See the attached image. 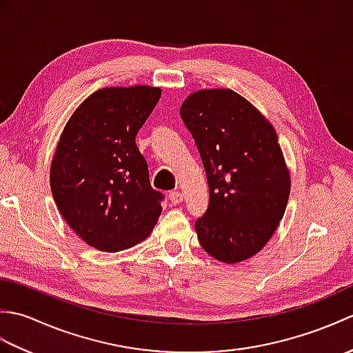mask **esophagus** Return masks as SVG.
Masks as SVG:
<instances>
[{"label":"esophagus","mask_w":353,"mask_h":353,"mask_svg":"<svg viewBox=\"0 0 353 353\" xmlns=\"http://www.w3.org/2000/svg\"><path fill=\"white\" fill-rule=\"evenodd\" d=\"M168 199H170V201H171L172 205H179V203H182L183 194L181 191H171L168 194Z\"/></svg>","instance_id":"1"}]
</instances>
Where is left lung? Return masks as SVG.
Listing matches in <instances>:
<instances>
[{"label":"left lung","mask_w":353,"mask_h":353,"mask_svg":"<svg viewBox=\"0 0 353 353\" xmlns=\"http://www.w3.org/2000/svg\"><path fill=\"white\" fill-rule=\"evenodd\" d=\"M181 115L206 171L209 205L196 221L205 252L235 264L262 250L287 209L291 176L272 123L232 89H200Z\"/></svg>","instance_id":"obj_1"}]
</instances>
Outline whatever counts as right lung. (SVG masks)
<instances>
[{"instance_id":"1","label":"right lung","mask_w":353,"mask_h":353,"mask_svg":"<svg viewBox=\"0 0 353 353\" xmlns=\"http://www.w3.org/2000/svg\"><path fill=\"white\" fill-rule=\"evenodd\" d=\"M147 85L103 88L74 110L50 170L56 205L70 228L101 252H119L152 234L162 212L159 191L137 134L161 99Z\"/></svg>"}]
</instances>
